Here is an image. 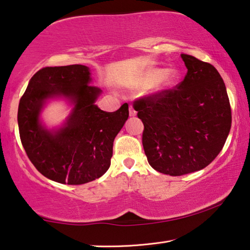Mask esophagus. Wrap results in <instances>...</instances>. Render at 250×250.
I'll list each match as a JSON object with an SVG mask.
<instances>
[{
	"label": "esophagus",
	"mask_w": 250,
	"mask_h": 250,
	"mask_svg": "<svg viewBox=\"0 0 250 250\" xmlns=\"http://www.w3.org/2000/svg\"><path fill=\"white\" fill-rule=\"evenodd\" d=\"M130 117H134V116H137V111H135V110L132 108V105H130Z\"/></svg>",
	"instance_id": "34e87169"
}]
</instances>
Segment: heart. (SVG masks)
<instances>
[{
	"label": "heart",
	"mask_w": 250,
	"mask_h": 250,
	"mask_svg": "<svg viewBox=\"0 0 250 250\" xmlns=\"http://www.w3.org/2000/svg\"><path fill=\"white\" fill-rule=\"evenodd\" d=\"M152 75H153L154 78H159L163 75V70L162 69H156V70L153 71V73H152ZM164 78H166V80H167V82H173V80L176 78V74L174 73V71L171 70V71H168V73L166 74Z\"/></svg>",
	"instance_id": "1"
}]
</instances>
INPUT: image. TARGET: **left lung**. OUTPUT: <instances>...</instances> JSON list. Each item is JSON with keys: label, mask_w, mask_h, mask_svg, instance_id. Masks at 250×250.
Masks as SVG:
<instances>
[{"label": "left lung", "mask_w": 250, "mask_h": 250, "mask_svg": "<svg viewBox=\"0 0 250 250\" xmlns=\"http://www.w3.org/2000/svg\"><path fill=\"white\" fill-rule=\"evenodd\" d=\"M181 57L188 68L183 82L133 103L145 125L147 162L171 176L208 166L222 151L231 125L229 99L217 69L191 55Z\"/></svg>", "instance_id": "left-lung-1"}]
</instances>
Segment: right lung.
I'll return each instance as SVG.
<instances>
[{"mask_svg": "<svg viewBox=\"0 0 250 250\" xmlns=\"http://www.w3.org/2000/svg\"><path fill=\"white\" fill-rule=\"evenodd\" d=\"M90 70L83 65L45 67L29 80L20 100L18 122L25 152L47 179L79 185L103 176L110 167L113 140L129 117L128 104L115 112L95 104L100 88L89 83ZM65 96L74 104L66 124L50 131L39 115L46 100Z\"/></svg>", "mask_w": 250, "mask_h": 250, "instance_id": "right-lung-1", "label": "right lung"}]
</instances>
